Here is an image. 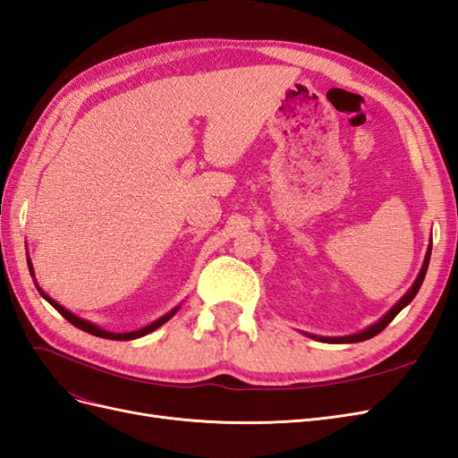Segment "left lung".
<instances>
[{"label": "left lung", "instance_id": "8db88e82", "mask_svg": "<svg viewBox=\"0 0 458 458\" xmlns=\"http://www.w3.org/2000/svg\"><path fill=\"white\" fill-rule=\"evenodd\" d=\"M429 254H432V248H428V254H426V259H424V266H422V269H420V273H419V276H417V281H414V284L411 286V290L409 293L401 298L395 306L387 311L378 323H374L372 327H369L367 330H363V332H359V335H353V336H342V338H317V340H321V342H335V344H342V342H345V344H352V342H363V340H369V338H372V336H377V335H380V332L390 325L392 321H394V317L403 310L407 303H411L412 301V298L417 296V293L420 290V286H422V281H424V276H426V271H428V263H429ZM315 338V336H313Z\"/></svg>", "mask_w": 458, "mask_h": 458}]
</instances>
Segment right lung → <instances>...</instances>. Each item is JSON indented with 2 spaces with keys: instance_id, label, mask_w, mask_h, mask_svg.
<instances>
[{
  "instance_id": "add662e5",
  "label": "right lung",
  "mask_w": 458,
  "mask_h": 458,
  "mask_svg": "<svg viewBox=\"0 0 458 458\" xmlns=\"http://www.w3.org/2000/svg\"><path fill=\"white\" fill-rule=\"evenodd\" d=\"M30 267V275H32V266H29ZM38 290H39V294L44 296L51 306L57 310L68 323H72L74 327H78L80 330H86V332H89V335H93V336H99V338H108V340H133V338H140V336H145V335H148V332H152V330H157L158 327H162L165 321H168V318H172L174 315H175V311H177V308L175 310H172L170 313H165L164 317H160V318H157L155 323H150V325H147V327H143V328H140V330H133V332H122V335H116V332H106V330H103V328H99V327H95V325H91V323H88V321H84V318H80V317H76V315H72L71 311H66L63 306H59L57 301L55 300H51L44 290H41L39 286H38Z\"/></svg>"
}]
</instances>
